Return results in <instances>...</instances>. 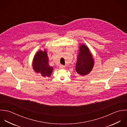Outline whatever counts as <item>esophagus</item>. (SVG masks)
Masks as SVG:
<instances>
[{
  "mask_svg": "<svg viewBox=\"0 0 127 127\" xmlns=\"http://www.w3.org/2000/svg\"><path fill=\"white\" fill-rule=\"evenodd\" d=\"M60 68H61V69H64V68H65V66L63 65H60Z\"/></svg>",
  "mask_w": 127,
  "mask_h": 127,
  "instance_id": "34e87169",
  "label": "esophagus"
}]
</instances>
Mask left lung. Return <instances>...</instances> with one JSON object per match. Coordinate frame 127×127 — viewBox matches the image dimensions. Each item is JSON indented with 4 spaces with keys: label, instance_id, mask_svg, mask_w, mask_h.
Masks as SVG:
<instances>
[{
    "label": "left lung",
    "instance_id": "left-lung-1",
    "mask_svg": "<svg viewBox=\"0 0 127 127\" xmlns=\"http://www.w3.org/2000/svg\"><path fill=\"white\" fill-rule=\"evenodd\" d=\"M94 64L93 58L87 47L84 44L81 45L77 57L76 72L81 76L86 75L92 71Z\"/></svg>",
    "mask_w": 127,
    "mask_h": 127
}]
</instances>
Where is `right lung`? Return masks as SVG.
I'll list each match as a JSON object with an SVG mask.
<instances>
[{
	"label": "right lung",
	"mask_w": 127,
	"mask_h": 127,
	"mask_svg": "<svg viewBox=\"0 0 127 127\" xmlns=\"http://www.w3.org/2000/svg\"><path fill=\"white\" fill-rule=\"evenodd\" d=\"M32 66L37 73L43 77H49L52 72L53 68L49 64V58L46 51H39L35 54L33 60Z\"/></svg>",
	"instance_id": "right-lung-1"
}]
</instances>
